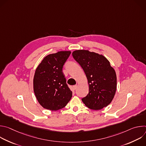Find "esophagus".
Segmentation results:
<instances>
[{
  "label": "esophagus",
  "instance_id": "1",
  "mask_svg": "<svg viewBox=\"0 0 146 146\" xmlns=\"http://www.w3.org/2000/svg\"><path fill=\"white\" fill-rule=\"evenodd\" d=\"M77 85H75L73 87V88L74 90H76L77 89Z\"/></svg>",
  "mask_w": 146,
  "mask_h": 146
}]
</instances>
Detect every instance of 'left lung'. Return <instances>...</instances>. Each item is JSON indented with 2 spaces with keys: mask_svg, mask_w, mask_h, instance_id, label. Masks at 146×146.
<instances>
[{
  "mask_svg": "<svg viewBox=\"0 0 146 146\" xmlns=\"http://www.w3.org/2000/svg\"><path fill=\"white\" fill-rule=\"evenodd\" d=\"M73 58L84 71L89 84L88 95L81 100L88 108L100 110L114 98L117 89V76L109 61L103 55L88 50H76Z\"/></svg>",
  "mask_w": 146,
  "mask_h": 146,
  "instance_id": "obj_1",
  "label": "left lung"
}]
</instances>
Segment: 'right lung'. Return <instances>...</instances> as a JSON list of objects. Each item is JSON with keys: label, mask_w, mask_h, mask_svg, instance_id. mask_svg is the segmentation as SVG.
<instances>
[{"label": "right lung", "mask_w": 146, "mask_h": 146, "mask_svg": "<svg viewBox=\"0 0 146 146\" xmlns=\"http://www.w3.org/2000/svg\"><path fill=\"white\" fill-rule=\"evenodd\" d=\"M69 51L47 55L36 69L33 90L40 105L50 110L66 106L72 96L62 68L70 55Z\"/></svg>", "instance_id": "1"}]
</instances>
